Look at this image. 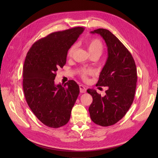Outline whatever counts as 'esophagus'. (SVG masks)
<instances>
[{
  "mask_svg": "<svg viewBox=\"0 0 158 158\" xmlns=\"http://www.w3.org/2000/svg\"><path fill=\"white\" fill-rule=\"evenodd\" d=\"M79 89H80L81 93H85L86 91V89L85 86H83L82 85H79Z\"/></svg>",
  "mask_w": 158,
  "mask_h": 158,
  "instance_id": "34e87169",
  "label": "esophagus"
}]
</instances>
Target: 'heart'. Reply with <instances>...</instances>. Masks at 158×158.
I'll list each match as a JSON object with an SVG mask.
<instances>
[{
	"label": "heart",
	"instance_id": "1",
	"mask_svg": "<svg viewBox=\"0 0 158 158\" xmlns=\"http://www.w3.org/2000/svg\"><path fill=\"white\" fill-rule=\"evenodd\" d=\"M86 45H87L88 52L90 54V55L94 54H98L101 55L102 54L103 51V44L102 43V41L99 39L94 38V39L90 40L88 41ZM76 45H72L69 49L67 56L69 57L72 56L74 51H76ZM91 73H92V70H90L89 69H82L79 71L81 76L83 79H86L87 76L90 74Z\"/></svg>",
	"mask_w": 158,
	"mask_h": 158
}]
</instances>
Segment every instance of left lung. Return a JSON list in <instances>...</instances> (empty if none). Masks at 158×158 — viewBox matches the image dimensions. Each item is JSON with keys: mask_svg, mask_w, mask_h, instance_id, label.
Listing matches in <instances>:
<instances>
[{"mask_svg": "<svg viewBox=\"0 0 158 158\" xmlns=\"http://www.w3.org/2000/svg\"><path fill=\"white\" fill-rule=\"evenodd\" d=\"M90 32L100 35L107 47V59L96 86H107L108 89L104 97L94 89H87L93 97L89 112L95 123L110 126L125 116L134 101L136 67L127 48L110 31L98 29Z\"/></svg>", "mask_w": 158, "mask_h": 158, "instance_id": "obj_1", "label": "left lung"}]
</instances>
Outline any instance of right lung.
<instances>
[{
  "mask_svg": "<svg viewBox=\"0 0 158 158\" xmlns=\"http://www.w3.org/2000/svg\"><path fill=\"white\" fill-rule=\"evenodd\" d=\"M85 28L76 27L51 33L33 44L23 69V89L27 103L38 119L45 126L58 128L70 120L79 94L73 80L55 85L56 72L66 64L70 47Z\"/></svg>",
  "mask_w": 158,
  "mask_h": 158,
  "instance_id": "obj_1",
  "label": "right lung"
}]
</instances>
